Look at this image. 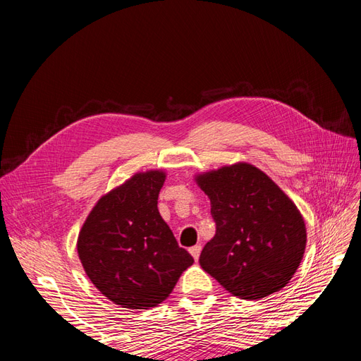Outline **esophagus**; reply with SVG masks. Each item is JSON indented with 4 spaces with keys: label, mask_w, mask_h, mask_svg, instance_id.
Segmentation results:
<instances>
[{
    "label": "esophagus",
    "mask_w": 361,
    "mask_h": 361,
    "mask_svg": "<svg viewBox=\"0 0 361 361\" xmlns=\"http://www.w3.org/2000/svg\"><path fill=\"white\" fill-rule=\"evenodd\" d=\"M200 251H202V245H200V244H199V245H194V247L190 248V253H191V256H192L195 260L199 259Z\"/></svg>",
    "instance_id": "obj_1"
}]
</instances>
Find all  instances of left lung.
<instances>
[{
	"label": "left lung",
	"instance_id": "left-lung-1",
	"mask_svg": "<svg viewBox=\"0 0 361 361\" xmlns=\"http://www.w3.org/2000/svg\"><path fill=\"white\" fill-rule=\"evenodd\" d=\"M211 200L215 236L200 267L243 300L265 298L285 288L305 250L298 207L267 174L247 162L195 176Z\"/></svg>",
	"mask_w": 361,
	"mask_h": 361
}]
</instances>
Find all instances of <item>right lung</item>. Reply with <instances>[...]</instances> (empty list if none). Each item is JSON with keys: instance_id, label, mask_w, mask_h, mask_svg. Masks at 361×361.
Wrapping results in <instances>:
<instances>
[{"instance_id": "add662e5", "label": "right lung", "mask_w": 361, "mask_h": 361, "mask_svg": "<svg viewBox=\"0 0 361 361\" xmlns=\"http://www.w3.org/2000/svg\"><path fill=\"white\" fill-rule=\"evenodd\" d=\"M162 170L137 173L102 195L78 235L87 277L125 309L155 307L194 264L158 211Z\"/></svg>"}]
</instances>
